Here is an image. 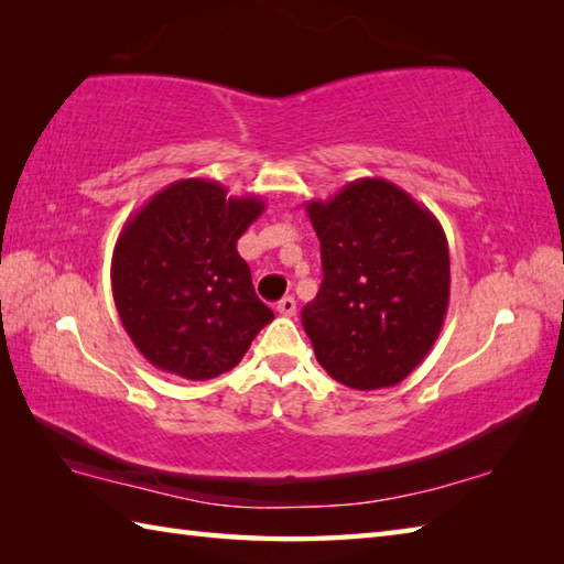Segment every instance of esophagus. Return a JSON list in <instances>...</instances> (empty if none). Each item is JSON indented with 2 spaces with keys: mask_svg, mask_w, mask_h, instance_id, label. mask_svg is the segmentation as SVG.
<instances>
[{
  "mask_svg": "<svg viewBox=\"0 0 564 564\" xmlns=\"http://www.w3.org/2000/svg\"><path fill=\"white\" fill-rule=\"evenodd\" d=\"M275 310H279L283 317H293L295 315V297H291V295L281 297L279 305H275Z\"/></svg>",
  "mask_w": 564,
  "mask_h": 564,
  "instance_id": "esophagus-1",
  "label": "esophagus"
}]
</instances>
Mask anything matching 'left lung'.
<instances>
[{"mask_svg":"<svg viewBox=\"0 0 564 564\" xmlns=\"http://www.w3.org/2000/svg\"><path fill=\"white\" fill-rule=\"evenodd\" d=\"M305 208L325 271L303 307L319 366L354 390L398 386L446 319L451 259L441 223L386 178H356Z\"/></svg>","mask_w":564,"mask_h":564,"instance_id":"left-lung-1","label":"left lung"}]
</instances>
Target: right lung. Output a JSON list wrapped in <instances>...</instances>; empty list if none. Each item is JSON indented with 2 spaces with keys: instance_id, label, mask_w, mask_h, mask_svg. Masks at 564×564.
Masks as SVG:
<instances>
[{
  "instance_id": "obj_1",
  "label": "right lung",
  "mask_w": 564,
  "mask_h": 564,
  "mask_svg": "<svg viewBox=\"0 0 564 564\" xmlns=\"http://www.w3.org/2000/svg\"><path fill=\"white\" fill-rule=\"evenodd\" d=\"M263 208L259 196H227L218 182L182 178L123 225L111 261L113 301L154 368L186 380L227 373L273 319L237 251Z\"/></svg>"
}]
</instances>
